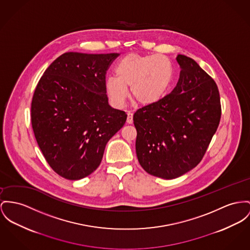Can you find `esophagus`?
Returning a JSON list of instances; mask_svg holds the SVG:
<instances>
[{
	"label": "esophagus",
	"mask_w": 250,
	"mask_h": 250,
	"mask_svg": "<svg viewBox=\"0 0 250 250\" xmlns=\"http://www.w3.org/2000/svg\"><path fill=\"white\" fill-rule=\"evenodd\" d=\"M133 116L132 113L129 112V113L127 114V123H128V124H132V123H133Z\"/></svg>",
	"instance_id": "34e87169"
}]
</instances>
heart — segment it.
<instances>
[{"mask_svg": "<svg viewBox=\"0 0 250 250\" xmlns=\"http://www.w3.org/2000/svg\"><path fill=\"white\" fill-rule=\"evenodd\" d=\"M115 77H109L105 88L111 102L116 107L124 105L127 89L132 100L139 105L149 106L161 100L173 78L170 62L160 55L129 54L116 67Z\"/></svg>", "mask_w": 250, "mask_h": 250, "instance_id": "heart-1", "label": "heart"}]
</instances>
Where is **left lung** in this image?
<instances>
[{
    "label": "left lung",
    "mask_w": 250,
    "mask_h": 250,
    "mask_svg": "<svg viewBox=\"0 0 250 250\" xmlns=\"http://www.w3.org/2000/svg\"><path fill=\"white\" fill-rule=\"evenodd\" d=\"M175 88L133 115L139 164L150 175L174 179L197 166L221 119L217 84L198 63L184 55Z\"/></svg>",
    "instance_id": "obj_1"
}]
</instances>
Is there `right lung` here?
Here are the masks:
<instances>
[{
	"mask_svg": "<svg viewBox=\"0 0 250 250\" xmlns=\"http://www.w3.org/2000/svg\"><path fill=\"white\" fill-rule=\"evenodd\" d=\"M118 55L67 52L36 86L34 134L49 166L65 179L94 172L107 142L126 122V113L109 105L105 88L107 70Z\"/></svg>",
	"mask_w": 250,
	"mask_h": 250,
	"instance_id": "right-lung-1",
	"label": "right lung"
}]
</instances>
